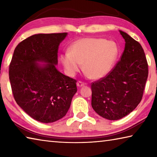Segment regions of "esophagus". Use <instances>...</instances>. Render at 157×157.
Returning <instances> with one entry per match:
<instances>
[{
    "mask_svg": "<svg viewBox=\"0 0 157 157\" xmlns=\"http://www.w3.org/2000/svg\"><path fill=\"white\" fill-rule=\"evenodd\" d=\"M84 85H85V84L84 83V82H80V81L78 82V83H77V86H78V87H82V86H84Z\"/></svg>",
    "mask_w": 157,
    "mask_h": 157,
    "instance_id": "esophagus-1",
    "label": "esophagus"
}]
</instances>
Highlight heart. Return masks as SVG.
Masks as SVG:
<instances>
[{
    "instance_id": "1",
    "label": "heart",
    "mask_w": 157,
    "mask_h": 157,
    "mask_svg": "<svg viewBox=\"0 0 157 157\" xmlns=\"http://www.w3.org/2000/svg\"><path fill=\"white\" fill-rule=\"evenodd\" d=\"M118 54V48L113 41L102 38L79 39L71 45L69 52L61 56L66 73L74 76L83 70L93 79H100L109 73Z\"/></svg>"
}]
</instances>
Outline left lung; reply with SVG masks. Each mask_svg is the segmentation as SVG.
<instances>
[{
  "instance_id": "1",
  "label": "left lung",
  "mask_w": 157,
  "mask_h": 157,
  "mask_svg": "<svg viewBox=\"0 0 157 157\" xmlns=\"http://www.w3.org/2000/svg\"><path fill=\"white\" fill-rule=\"evenodd\" d=\"M125 41L124 52L112 71L91 85V106L111 121L123 118L141 101L148 76L145 55L139 42L119 30Z\"/></svg>"
}]
</instances>
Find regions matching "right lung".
Here are the masks:
<instances>
[{"instance_id":"1","label":"right lung","mask_w":157,"mask_h":157,"mask_svg":"<svg viewBox=\"0 0 157 157\" xmlns=\"http://www.w3.org/2000/svg\"><path fill=\"white\" fill-rule=\"evenodd\" d=\"M67 33L36 34L18 44L9 76L18 105L34 120L53 123L66 116L77 92L76 80L56 68Z\"/></svg>"}]
</instances>
